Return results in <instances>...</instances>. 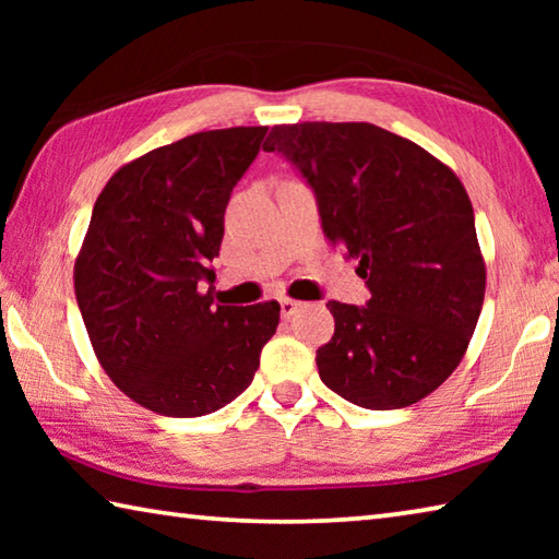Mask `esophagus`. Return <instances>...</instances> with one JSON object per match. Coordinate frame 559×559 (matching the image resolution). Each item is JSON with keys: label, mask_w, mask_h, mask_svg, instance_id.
<instances>
[{"label": "esophagus", "mask_w": 559, "mask_h": 559, "mask_svg": "<svg viewBox=\"0 0 559 559\" xmlns=\"http://www.w3.org/2000/svg\"><path fill=\"white\" fill-rule=\"evenodd\" d=\"M278 302H281V316H283V318H288V316L296 313V308L300 306L298 300H293V298H288V296H281Z\"/></svg>", "instance_id": "esophagus-1"}]
</instances>
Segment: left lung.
<instances>
[{
    "mask_svg": "<svg viewBox=\"0 0 559 559\" xmlns=\"http://www.w3.org/2000/svg\"><path fill=\"white\" fill-rule=\"evenodd\" d=\"M308 179L328 241L357 259L372 298L330 300L335 333L320 380L365 409L429 396L466 355L486 296V261L466 187L412 140L370 122L273 126L263 143Z\"/></svg>",
    "mask_w": 559,
    "mask_h": 559,
    "instance_id": "obj_1",
    "label": "left lung"
}]
</instances>
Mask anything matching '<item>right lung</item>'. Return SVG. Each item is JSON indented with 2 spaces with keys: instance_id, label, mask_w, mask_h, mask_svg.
Instances as JSON below:
<instances>
[{
  "instance_id": "obj_1",
  "label": "right lung",
  "mask_w": 559,
  "mask_h": 559,
  "mask_svg": "<svg viewBox=\"0 0 559 559\" xmlns=\"http://www.w3.org/2000/svg\"><path fill=\"white\" fill-rule=\"evenodd\" d=\"M269 128L204 130L145 153L108 179L75 257L73 288L93 353L132 402L204 416L251 384L281 306H214L231 189Z\"/></svg>"
}]
</instances>
